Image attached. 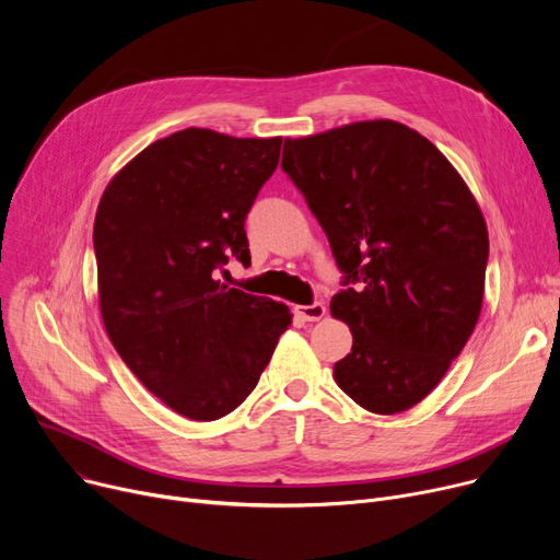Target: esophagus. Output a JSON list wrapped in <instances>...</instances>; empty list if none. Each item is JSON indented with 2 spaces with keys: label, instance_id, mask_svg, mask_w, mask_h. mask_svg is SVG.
<instances>
[{
  "label": "esophagus",
  "instance_id": "34e87169",
  "mask_svg": "<svg viewBox=\"0 0 560 560\" xmlns=\"http://www.w3.org/2000/svg\"><path fill=\"white\" fill-rule=\"evenodd\" d=\"M295 313H298V317H302L304 322H317V319L325 317L327 308H325V304L315 302V304H308V306H295Z\"/></svg>",
  "mask_w": 560,
  "mask_h": 560
}]
</instances>
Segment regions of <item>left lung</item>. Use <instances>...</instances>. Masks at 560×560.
I'll use <instances>...</instances> for the list:
<instances>
[{"instance_id": "1", "label": "left lung", "mask_w": 560, "mask_h": 560, "mask_svg": "<svg viewBox=\"0 0 560 560\" xmlns=\"http://www.w3.org/2000/svg\"><path fill=\"white\" fill-rule=\"evenodd\" d=\"M281 170L325 229L354 345L336 384L372 413L422 401L472 336L488 229L460 174L418 131L354 122L285 140Z\"/></svg>"}]
</instances>
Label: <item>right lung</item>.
<instances>
[{
    "label": "right lung",
    "instance_id": "right-lung-1",
    "mask_svg": "<svg viewBox=\"0 0 560 560\" xmlns=\"http://www.w3.org/2000/svg\"><path fill=\"white\" fill-rule=\"evenodd\" d=\"M281 140L176 131L117 172L100 201L106 334L147 390L197 422L247 399L292 322L285 304L215 279L229 258L252 260L245 220Z\"/></svg>",
    "mask_w": 560,
    "mask_h": 560
}]
</instances>
